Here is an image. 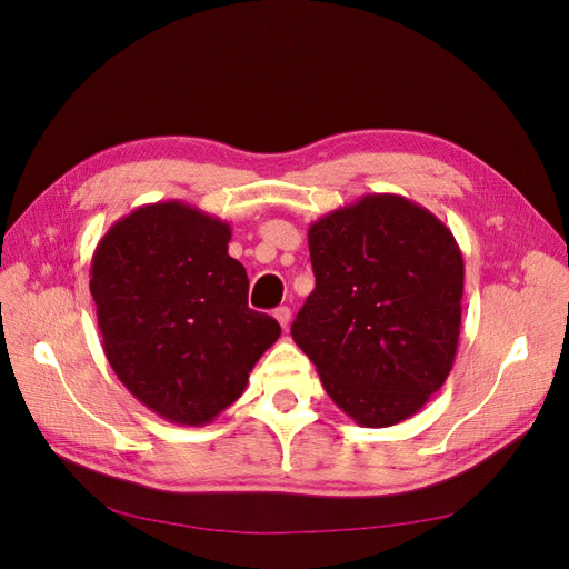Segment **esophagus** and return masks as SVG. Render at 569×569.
I'll use <instances>...</instances> for the list:
<instances>
[{"instance_id":"obj_1","label":"esophagus","mask_w":569,"mask_h":569,"mask_svg":"<svg viewBox=\"0 0 569 569\" xmlns=\"http://www.w3.org/2000/svg\"><path fill=\"white\" fill-rule=\"evenodd\" d=\"M274 318H278V322L282 325V330H287V327H289V320H291V311H289L287 306H280L278 311H274Z\"/></svg>"}]
</instances>
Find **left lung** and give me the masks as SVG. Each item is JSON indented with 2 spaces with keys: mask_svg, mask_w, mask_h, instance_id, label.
<instances>
[{
  "mask_svg": "<svg viewBox=\"0 0 569 569\" xmlns=\"http://www.w3.org/2000/svg\"><path fill=\"white\" fill-rule=\"evenodd\" d=\"M316 289L291 337L363 427L403 422L441 389L460 337L462 253L425 206L366 194L311 222Z\"/></svg>",
  "mask_w": 569,
  "mask_h": 569,
  "instance_id": "1",
  "label": "left lung"
}]
</instances>
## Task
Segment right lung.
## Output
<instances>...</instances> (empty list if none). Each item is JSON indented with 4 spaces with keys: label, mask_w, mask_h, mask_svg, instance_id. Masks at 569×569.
Here are the masks:
<instances>
[{
    "label": "right lung",
    "mask_w": 569,
    "mask_h": 569,
    "mask_svg": "<svg viewBox=\"0 0 569 569\" xmlns=\"http://www.w3.org/2000/svg\"><path fill=\"white\" fill-rule=\"evenodd\" d=\"M230 237L226 220L159 201L116 220L94 249L90 291L109 366L168 422H211L282 332L249 308Z\"/></svg>",
    "instance_id": "obj_1"
}]
</instances>
